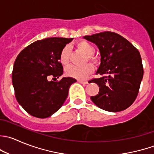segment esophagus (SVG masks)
<instances>
[{"label":"esophagus","mask_w":154,"mask_h":154,"mask_svg":"<svg viewBox=\"0 0 154 154\" xmlns=\"http://www.w3.org/2000/svg\"><path fill=\"white\" fill-rule=\"evenodd\" d=\"M77 81L79 82L80 83H82V84H87L88 81L87 80H78Z\"/></svg>","instance_id":"obj_1"}]
</instances>
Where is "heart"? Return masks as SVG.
<instances>
[{"mask_svg": "<svg viewBox=\"0 0 154 154\" xmlns=\"http://www.w3.org/2000/svg\"><path fill=\"white\" fill-rule=\"evenodd\" d=\"M77 48L86 55V58L92 63H97L98 61V57L94 54L95 48L93 45L86 41H79L76 44ZM70 56H71V48L68 46L63 47L60 53L59 60L62 65H67L69 62ZM94 68L91 64H86L83 66H76V65H69L65 69V73L68 77L78 80H84L90 74H92Z\"/></svg>", "mask_w": 154, "mask_h": 154, "instance_id": "heart-1", "label": "heart"}]
</instances>
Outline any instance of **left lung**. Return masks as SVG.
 Here are the masks:
<instances>
[{
    "instance_id": "1",
    "label": "left lung",
    "mask_w": 154,
    "mask_h": 154,
    "mask_svg": "<svg viewBox=\"0 0 154 154\" xmlns=\"http://www.w3.org/2000/svg\"><path fill=\"white\" fill-rule=\"evenodd\" d=\"M83 38L94 43L101 55L96 74L101 77L89 81L97 83L99 92L91 96V100L107 111L118 112L128 108L138 95L144 74L138 50L126 38L111 31Z\"/></svg>"
}]
</instances>
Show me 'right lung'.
<instances>
[{
  "mask_svg": "<svg viewBox=\"0 0 154 154\" xmlns=\"http://www.w3.org/2000/svg\"><path fill=\"white\" fill-rule=\"evenodd\" d=\"M73 38L49 37L25 47L13 65L12 83L19 104L33 117L47 118L62 106L72 83V77L49 81L63 74L60 53Z\"/></svg>",
  "mask_w": 154,
  "mask_h": 154,
  "instance_id": "obj_1",
  "label": "right lung"
}]
</instances>
